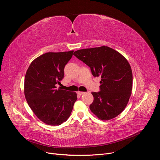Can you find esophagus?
<instances>
[{
    "instance_id": "34e87169",
    "label": "esophagus",
    "mask_w": 160,
    "mask_h": 160,
    "mask_svg": "<svg viewBox=\"0 0 160 160\" xmlns=\"http://www.w3.org/2000/svg\"><path fill=\"white\" fill-rule=\"evenodd\" d=\"M77 94H78V95L81 96V95L84 94H85V92H80V91H78V92H77Z\"/></svg>"
}]
</instances>
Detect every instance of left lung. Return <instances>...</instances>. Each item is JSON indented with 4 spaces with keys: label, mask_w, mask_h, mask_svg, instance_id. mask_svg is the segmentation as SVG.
<instances>
[{
    "label": "left lung",
    "mask_w": 160,
    "mask_h": 160,
    "mask_svg": "<svg viewBox=\"0 0 160 160\" xmlns=\"http://www.w3.org/2000/svg\"><path fill=\"white\" fill-rule=\"evenodd\" d=\"M73 55L90 68L94 77H101L100 91L92 92L91 111L102 120L119 115L128 102L132 88V73L128 61L107 46L80 49Z\"/></svg>",
    "instance_id": "obj_1"
}]
</instances>
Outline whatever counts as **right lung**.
I'll list each match as a JSON object with an SVG mask.
<instances>
[{
    "instance_id": "add662e5",
    "label": "right lung",
    "mask_w": 160,
    "mask_h": 160,
    "mask_svg": "<svg viewBox=\"0 0 160 160\" xmlns=\"http://www.w3.org/2000/svg\"><path fill=\"white\" fill-rule=\"evenodd\" d=\"M73 51L45 53L33 60L26 73L25 95L35 115L43 123L59 125L70 117L77 99L75 92L57 89Z\"/></svg>"
}]
</instances>
